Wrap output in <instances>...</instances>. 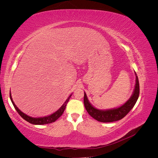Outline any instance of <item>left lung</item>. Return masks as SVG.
Returning a JSON list of instances; mask_svg holds the SVG:
<instances>
[{"mask_svg": "<svg viewBox=\"0 0 158 158\" xmlns=\"http://www.w3.org/2000/svg\"><path fill=\"white\" fill-rule=\"evenodd\" d=\"M136 75V84L135 87L132 95L129 98L128 101L124 103L121 107L111 109L107 110H100L94 107L91 104L88 99L87 95L84 92V103L86 111L91 117H92L95 120L102 123H111L121 120L123 117H125L129 111L135 106L136 103L140 93L139 82H138V76Z\"/></svg>", "mask_w": 158, "mask_h": 158, "instance_id": "1", "label": "left lung"}]
</instances>
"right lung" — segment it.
<instances>
[{"instance_id": "1", "label": "right lung", "mask_w": 158, "mask_h": 158, "mask_svg": "<svg viewBox=\"0 0 158 158\" xmlns=\"http://www.w3.org/2000/svg\"><path fill=\"white\" fill-rule=\"evenodd\" d=\"M71 95H72V94L69 95V97L67 98V99L66 100L65 102L63 103V106H62L58 110H57L56 112L51 114V115L44 117H39V118L31 117L30 116L27 115V114H26L25 113H23V112H22L20 110L16 107L15 103H14L10 93V100H11V102L13 104L14 108L16 109V110L17 111V112L19 113V114H20V115L23 119H24V120H26L27 122H29L31 124H33V125H45V124H49V123H53L56 120H57V119H58L62 115V114H63V113L64 111V109L66 108V104H67V103L69 102V99L71 97Z\"/></svg>"}]
</instances>
